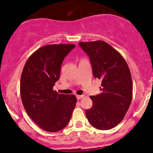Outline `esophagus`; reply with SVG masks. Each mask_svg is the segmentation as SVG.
Masks as SVG:
<instances>
[{
	"mask_svg": "<svg viewBox=\"0 0 153 153\" xmlns=\"http://www.w3.org/2000/svg\"><path fill=\"white\" fill-rule=\"evenodd\" d=\"M84 97V95H76V98H77V100H80V99H82V98H83Z\"/></svg>",
	"mask_w": 153,
	"mask_h": 153,
	"instance_id": "34e87169",
	"label": "esophagus"
}]
</instances>
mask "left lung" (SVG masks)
Listing matches in <instances>:
<instances>
[{
	"mask_svg": "<svg viewBox=\"0 0 153 153\" xmlns=\"http://www.w3.org/2000/svg\"><path fill=\"white\" fill-rule=\"evenodd\" d=\"M88 55L95 78L101 80V93L90 96L92 106L86 111L92 126L108 130L121 122L131 102L133 85L131 72L123 56L102 40L80 42Z\"/></svg>",
	"mask_w": 153,
	"mask_h": 153,
	"instance_id": "8db88e82",
	"label": "left lung"
}]
</instances>
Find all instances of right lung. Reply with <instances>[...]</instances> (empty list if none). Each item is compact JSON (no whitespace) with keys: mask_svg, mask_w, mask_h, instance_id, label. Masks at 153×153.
I'll return each instance as SVG.
<instances>
[{"mask_svg":"<svg viewBox=\"0 0 153 153\" xmlns=\"http://www.w3.org/2000/svg\"><path fill=\"white\" fill-rule=\"evenodd\" d=\"M74 47L73 44L41 47L24 66L20 81L22 103L31 119L45 131L56 132L66 127L76 105L74 95L53 90L59 79L63 59Z\"/></svg>","mask_w":153,"mask_h":153,"instance_id":"obj_1","label":"right lung"}]
</instances>
